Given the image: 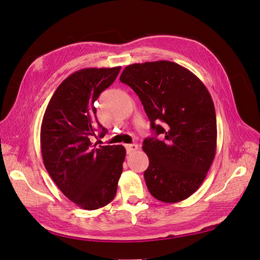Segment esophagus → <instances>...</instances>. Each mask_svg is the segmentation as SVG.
<instances>
[{
  "mask_svg": "<svg viewBox=\"0 0 260 260\" xmlns=\"http://www.w3.org/2000/svg\"><path fill=\"white\" fill-rule=\"evenodd\" d=\"M125 148H126V151H127V154H132V152H134L138 149V145L137 144L125 145Z\"/></svg>",
  "mask_w": 260,
  "mask_h": 260,
  "instance_id": "1",
  "label": "esophagus"
}]
</instances>
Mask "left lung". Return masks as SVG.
Returning a JSON list of instances; mask_svg holds the SVG:
<instances>
[{
  "label": "left lung",
  "mask_w": 260,
  "mask_h": 260,
  "mask_svg": "<svg viewBox=\"0 0 260 260\" xmlns=\"http://www.w3.org/2000/svg\"><path fill=\"white\" fill-rule=\"evenodd\" d=\"M119 81L135 91L151 129L162 136L143 143L149 158L144 177L150 194L166 203L188 199L215 157L216 115L210 92L194 73L167 60L129 64Z\"/></svg>",
  "instance_id": "8db88e82"
}]
</instances>
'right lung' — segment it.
I'll use <instances>...</instances> for the list:
<instances>
[{
	"instance_id": "add662e5",
	"label": "right lung",
	"mask_w": 260,
	"mask_h": 260,
	"mask_svg": "<svg viewBox=\"0 0 260 260\" xmlns=\"http://www.w3.org/2000/svg\"><path fill=\"white\" fill-rule=\"evenodd\" d=\"M121 67L84 68L59 84L51 96L41 127L46 170L70 201L96 210L115 198L126 150L122 145H92L99 124L94 102L114 82ZM101 142V141H99Z\"/></svg>"
}]
</instances>
